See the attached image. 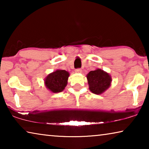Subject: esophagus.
Returning <instances> with one entry per match:
<instances>
[{
  "instance_id": "obj_1",
  "label": "esophagus",
  "mask_w": 149,
  "mask_h": 149,
  "mask_svg": "<svg viewBox=\"0 0 149 149\" xmlns=\"http://www.w3.org/2000/svg\"><path fill=\"white\" fill-rule=\"evenodd\" d=\"M75 72L76 73H81L82 72V70H81V69H80V68H77V69L75 70Z\"/></svg>"
}]
</instances>
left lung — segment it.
Returning a JSON list of instances; mask_svg holds the SVG:
<instances>
[{"label":"left lung","mask_w":149,"mask_h":149,"mask_svg":"<svg viewBox=\"0 0 149 149\" xmlns=\"http://www.w3.org/2000/svg\"><path fill=\"white\" fill-rule=\"evenodd\" d=\"M87 79L90 91L96 95L104 93L109 88L112 81L109 74L100 69L91 71L87 75Z\"/></svg>","instance_id":"left-lung-1"}]
</instances>
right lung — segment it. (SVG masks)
<instances>
[{
    "label": "right lung",
    "instance_id": "1",
    "mask_svg": "<svg viewBox=\"0 0 149 149\" xmlns=\"http://www.w3.org/2000/svg\"><path fill=\"white\" fill-rule=\"evenodd\" d=\"M69 72L63 70H57L50 73L45 79V86L52 93L62 92L68 84Z\"/></svg>",
    "mask_w": 149,
    "mask_h": 149
}]
</instances>
